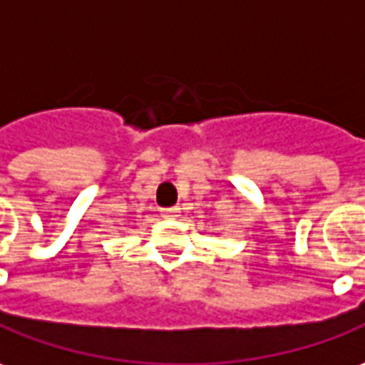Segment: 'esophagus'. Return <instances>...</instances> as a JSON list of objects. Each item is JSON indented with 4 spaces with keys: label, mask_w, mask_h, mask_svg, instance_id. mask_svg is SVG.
<instances>
[{
    "label": "esophagus",
    "mask_w": 365,
    "mask_h": 365,
    "mask_svg": "<svg viewBox=\"0 0 365 365\" xmlns=\"http://www.w3.org/2000/svg\"><path fill=\"white\" fill-rule=\"evenodd\" d=\"M178 215H180V208L177 207L163 208V210H160V216H163V218H177Z\"/></svg>",
    "instance_id": "esophagus-1"
}]
</instances>
